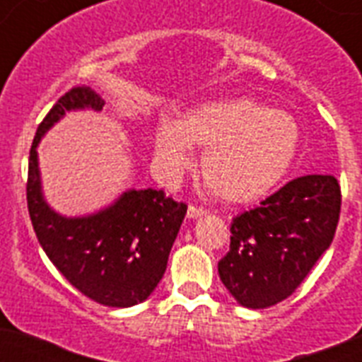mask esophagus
Segmentation results:
<instances>
[{"label":"esophagus","instance_id":"34e87169","mask_svg":"<svg viewBox=\"0 0 362 362\" xmlns=\"http://www.w3.org/2000/svg\"><path fill=\"white\" fill-rule=\"evenodd\" d=\"M204 214H206V210H204V209H201V206H194V204H190V206H188L187 216H188V219H196V217L204 216Z\"/></svg>","mask_w":362,"mask_h":362}]
</instances>
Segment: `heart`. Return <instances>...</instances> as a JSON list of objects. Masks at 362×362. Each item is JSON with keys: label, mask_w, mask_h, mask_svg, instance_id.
Returning <instances> with one entry per match:
<instances>
[{"label": "heart", "mask_w": 362, "mask_h": 362, "mask_svg": "<svg viewBox=\"0 0 362 362\" xmlns=\"http://www.w3.org/2000/svg\"><path fill=\"white\" fill-rule=\"evenodd\" d=\"M297 143L299 129L288 112L248 98L216 99L156 127L153 165L175 177L194 161L192 146H206L201 172L210 192L226 203H248L286 174Z\"/></svg>", "instance_id": "obj_1"}]
</instances>
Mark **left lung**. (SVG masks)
Returning <instances> with one entry per match:
<instances>
[{"mask_svg":"<svg viewBox=\"0 0 362 362\" xmlns=\"http://www.w3.org/2000/svg\"><path fill=\"white\" fill-rule=\"evenodd\" d=\"M341 212L334 175H303L257 209L233 217L219 277L241 306L259 310L292 296L328 250Z\"/></svg>","mask_w":362,"mask_h":362,"instance_id":"obj_1","label":"left lung"}]
</instances>
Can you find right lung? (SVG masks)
Wrapping results in <instances>:
<instances>
[{
	"label": "right lung",
	"mask_w": 362,
	"mask_h": 362,
	"mask_svg": "<svg viewBox=\"0 0 362 362\" xmlns=\"http://www.w3.org/2000/svg\"><path fill=\"white\" fill-rule=\"evenodd\" d=\"M105 101L88 86H74L57 99L41 124L28 158L27 203L41 248L72 286L99 305L129 308L156 290L187 204L163 190H129L90 216L66 217L50 209L41 192L37 145L70 110L99 112Z\"/></svg>",
	"instance_id": "right-lung-1"
}]
</instances>
